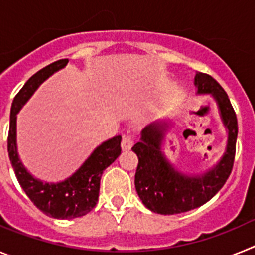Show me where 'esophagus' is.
I'll return each instance as SVG.
<instances>
[{
	"instance_id": "34e87169",
	"label": "esophagus",
	"mask_w": 255,
	"mask_h": 255,
	"mask_svg": "<svg viewBox=\"0 0 255 255\" xmlns=\"http://www.w3.org/2000/svg\"><path fill=\"white\" fill-rule=\"evenodd\" d=\"M133 146V137L129 134H125L122 138V149L123 150H129Z\"/></svg>"
}]
</instances>
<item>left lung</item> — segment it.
<instances>
[{"label": "left lung", "mask_w": 255, "mask_h": 255, "mask_svg": "<svg viewBox=\"0 0 255 255\" xmlns=\"http://www.w3.org/2000/svg\"><path fill=\"white\" fill-rule=\"evenodd\" d=\"M198 95H210L216 100L221 119L227 130V143L222 158L213 168L200 174L177 170L161 151L167 122H155L142 129L140 141L132 147L138 158L134 186L143 205L154 213L178 214L201 207L213 198L232 170L238 138V119L230 99L210 75L196 73L194 79Z\"/></svg>", "instance_id": "8db88e82"}]
</instances>
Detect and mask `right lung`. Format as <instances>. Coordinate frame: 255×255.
Instances as JSON below:
<instances>
[{"mask_svg":"<svg viewBox=\"0 0 255 255\" xmlns=\"http://www.w3.org/2000/svg\"><path fill=\"white\" fill-rule=\"evenodd\" d=\"M68 59H61L32 75L15 96L10 113L7 151L15 176L28 198L43 213L57 220H72L86 216L99 200L103 172L121 155V136H115L99 145L74 173L61 182H43L24 167L17 154L16 115L35 90L54 73L65 68Z\"/></svg>","mask_w":255,"mask_h":255,"instance_id":"right-lung-1","label":"right lung"}]
</instances>
